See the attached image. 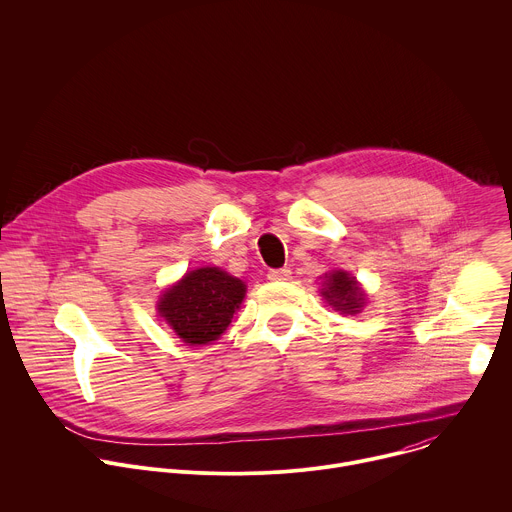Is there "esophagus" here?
<instances>
[{
  "mask_svg": "<svg viewBox=\"0 0 512 512\" xmlns=\"http://www.w3.org/2000/svg\"><path fill=\"white\" fill-rule=\"evenodd\" d=\"M269 281H289L291 279V269L289 267H281V269H269L267 273Z\"/></svg>",
  "mask_w": 512,
  "mask_h": 512,
  "instance_id": "obj_1",
  "label": "esophagus"
}]
</instances>
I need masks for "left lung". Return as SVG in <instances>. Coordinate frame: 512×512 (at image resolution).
<instances>
[{"label": "left lung", "mask_w": 512, "mask_h": 512, "mask_svg": "<svg viewBox=\"0 0 512 512\" xmlns=\"http://www.w3.org/2000/svg\"><path fill=\"white\" fill-rule=\"evenodd\" d=\"M325 277L327 281L321 293L329 305L344 313H358L364 303V293L358 289L356 279L350 277L348 271H333Z\"/></svg>", "instance_id": "obj_1"}]
</instances>
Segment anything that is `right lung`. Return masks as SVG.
Segmentation results:
<instances>
[{"instance_id": "1", "label": "right lung", "mask_w": 512, "mask_h": 512, "mask_svg": "<svg viewBox=\"0 0 512 512\" xmlns=\"http://www.w3.org/2000/svg\"><path fill=\"white\" fill-rule=\"evenodd\" d=\"M243 297L241 279L219 267H203L187 273L179 285L168 289L158 311L185 344L203 346L229 327Z\"/></svg>"}]
</instances>
